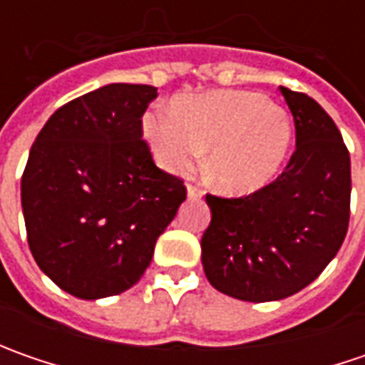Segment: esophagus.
Listing matches in <instances>:
<instances>
[{"instance_id":"34e87169","label":"esophagus","mask_w":365,"mask_h":365,"mask_svg":"<svg viewBox=\"0 0 365 365\" xmlns=\"http://www.w3.org/2000/svg\"><path fill=\"white\" fill-rule=\"evenodd\" d=\"M187 197H189V199H201V197H203V189L197 187V185H189V187H187Z\"/></svg>"}]
</instances>
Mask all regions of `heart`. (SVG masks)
<instances>
[{"label": "heart", "mask_w": 365, "mask_h": 365, "mask_svg": "<svg viewBox=\"0 0 365 365\" xmlns=\"http://www.w3.org/2000/svg\"><path fill=\"white\" fill-rule=\"evenodd\" d=\"M144 135L168 173H187L209 148L205 173L225 195L268 187L287 162L294 125L287 109L258 93L215 91L185 97L175 111H150Z\"/></svg>", "instance_id": "obj_1"}]
</instances>
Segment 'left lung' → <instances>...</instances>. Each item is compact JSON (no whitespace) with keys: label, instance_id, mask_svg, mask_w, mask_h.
I'll use <instances>...</instances> for the list:
<instances>
[{"label":"left lung","instance_id":"1","mask_svg":"<svg viewBox=\"0 0 365 365\" xmlns=\"http://www.w3.org/2000/svg\"><path fill=\"white\" fill-rule=\"evenodd\" d=\"M280 93L297 130L284 173L247 197L207 195L205 276L240 301H280L309 287L339 252L349 225L351 164L341 133L309 95Z\"/></svg>","mask_w":365,"mask_h":365}]
</instances>
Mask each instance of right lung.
<instances>
[{"label":"right lung","instance_id":"1","mask_svg":"<svg viewBox=\"0 0 365 365\" xmlns=\"http://www.w3.org/2000/svg\"><path fill=\"white\" fill-rule=\"evenodd\" d=\"M152 85L111 83L56 109L21 176L30 252L77 299L132 288L175 219L187 189L160 170L142 140Z\"/></svg>","mask_w":365,"mask_h":365}]
</instances>
